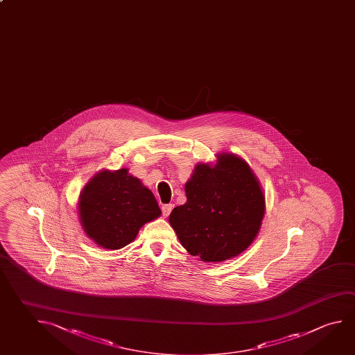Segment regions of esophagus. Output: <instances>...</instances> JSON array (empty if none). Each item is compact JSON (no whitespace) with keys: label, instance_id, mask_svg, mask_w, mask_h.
<instances>
[{"label":"esophagus","instance_id":"obj_1","mask_svg":"<svg viewBox=\"0 0 355 355\" xmlns=\"http://www.w3.org/2000/svg\"><path fill=\"white\" fill-rule=\"evenodd\" d=\"M173 205H162V214L163 217H168L169 213L173 209Z\"/></svg>","mask_w":355,"mask_h":355}]
</instances>
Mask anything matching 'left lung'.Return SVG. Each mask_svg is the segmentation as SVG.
<instances>
[{
	"instance_id": "obj_1",
	"label": "left lung",
	"mask_w": 355,
	"mask_h": 355,
	"mask_svg": "<svg viewBox=\"0 0 355 355\" xmlns=\"http://www.w3.org/2000/svg\"><path fill=\"white\" fill-rule=\"evenodd\" d=\"M187 202L169 214L182 245L203 261L241 254L254 241L264 216V196L248 164L219 155L217 164L196 166Z\"/></svg>"
}]
</instances>
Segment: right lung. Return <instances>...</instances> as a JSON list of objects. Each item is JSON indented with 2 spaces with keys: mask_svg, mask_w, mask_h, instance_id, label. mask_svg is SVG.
I'll list each match as a JSON object with an SVG mask.
<instances>
[{
  "mask_svg": "<svg viewBox=\"0 0 355 355\" xmlns=\"http://www.w3.org/2000/svg\"><path fill=\"white\" fill-rule=\"evenodd\" d=\"M82 227L106 249H119L147 222L161 216L153 193L125 168L102 171L83 188L78 202Z\"/></svg>",
  "mask_w": 355,
  "mask_h": 355,
  "instance_id": "right-lung-1",
  "label": "right lung"
}]
</instances>
